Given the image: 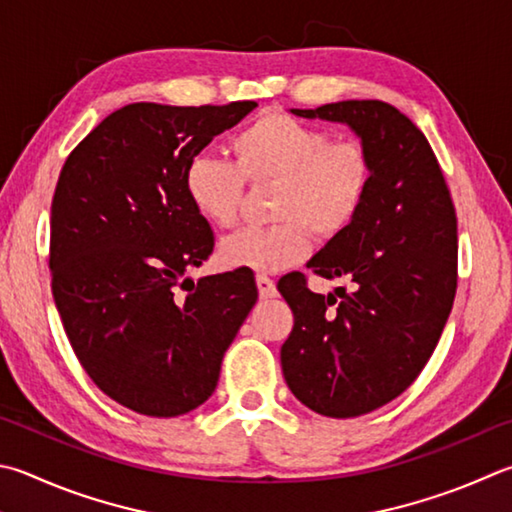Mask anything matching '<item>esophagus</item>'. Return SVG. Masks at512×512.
Returning <instances> with one entry per match:
<instances>
[{"label":"esophagus","mask_w":512,"mask_h":512,"mask_svg":"<svg viewBox=\"0 0 512 512\" xmlns=\"http://www.w3.org/2000/svg\"><path fill=\"white\" fill-rule=\"evenodd\" d=\"M257 291H259V297L262 300H271V297H277V288H275V282L271 280L268 275H257Z\"/></svg>","instance_id":"obj_1"}]
</instances>
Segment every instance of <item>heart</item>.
Listing matches in <instances>:
<instances>
[{"mask_svg": "<svg viewBox=\"0 0 512 512\" xmlns=\"http://www.w3.org/2000/svg\"><path fill=\"white\" fill-rule=\"evenodd\" d=\"M235 163L197 154L185 163L183 190L208 224L235 226L253 188L275 185L271 217L277 224L244 228L221 241L228 268L286 271L309 255L311 232L336 239L365 208L374 183V156L360 138H331L327 129L286 111H266L232 136Z\"/></svg>", "mask_w": 512, "mask_h": 512, "instance_id": "1", "label": "heart"}]
</instances>
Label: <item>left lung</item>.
<instances>
[{
    "label": "left lung",
    "mask_w": 512,
    "mask_h": 512,
    "mask_svg": "<svg viewBox=\"0 0 512 512\" xmlns=\"http://www.w3.org/2000/svg\"><path fill=\"white\" fill-rule=\"evenodd\" d=\"M291 111L347 123L374 156L365 208L309 262L349 288L313 293L304 273L277 284L293 311L288 389L313 412L351 418L401 396L430 360L457 293V215L425 134L389 102Z\"/></svg>",
    "instance_id": "obj_1"
}]
</instances>
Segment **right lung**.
<instances>
[{"mask_svg":"<svg viewBox=\"0 0 512 512\" xmlns=\"http://www.w3.org/2000/svg\"><path fill=\"white\" fill-rule=\"evenodd\" d=\"M255 107L134 102L62 165L51 203L53 300L82 369L138 414L170 418L206 403L257 302L248 271L185 277L215 235L183 190L185 163Z\"/></svg>","mask_w":512,"mask_h":512,"instance_id":"1","label":"right lung"}]
</instances>
